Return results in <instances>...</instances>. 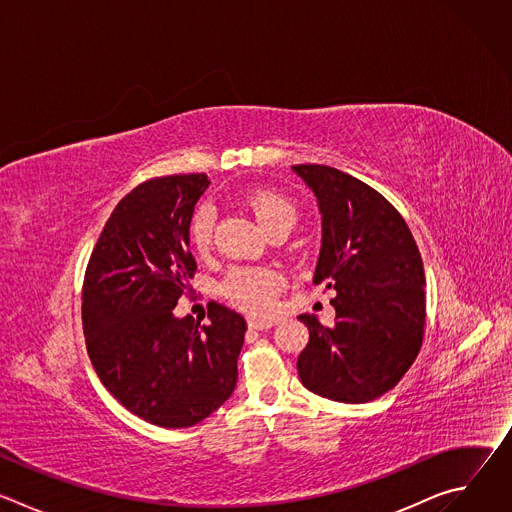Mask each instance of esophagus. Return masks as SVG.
<instances>
[{"label": "esophagus", "mask_w": 512, "mask_h": 512, "mask_svg": "<svg viewBox=\"0 0 512 512\" xmlns=\"http://www.w3.org/2000/svg\"><path fill=\"white\" fill-rule=\"evenodd\" d=\"M277 324V320H249L251 330H269Z\"/></svg>", "instance_id": "1"}]
</instances>
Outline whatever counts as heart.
Listing matches in <instances>:
<instances>
[{"label": "heart", "mask_w": 512, "mask_h": 512, "mask_svg": "<svg viewBox=\"0 0 512 512\" xmlns=\"http://www.w3.org/2000/svg\"><path fill=\"white\" fill-rule=\"evenodd\" d=\"M245 206L255 214L261 229L269 235L273 231L289 233L298 221V208L287 196L271 188H253L243 196ZM214 210L210 204H200L188 225L190 245L196 253H206L212 243ZM283 277L267 267H235L223 279V296L237 308L249 314H267L279 289Z\"/></svg>", "instance_id": "1"}]
</instances>
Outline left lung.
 Masks as SVG:
<instances>
[{
    "mask_svg": "<svg viewBox=\"0 0 512 512\" xmlns=\"http://www.w3.org/2000/svg\"><path fill=\"white\" fill-rule=\"evenodd\" d=\"M322 212L314 283L336 289L334 326L300 316L310 330L298 358L304 387L340 403L391 391L419 354L425 271L399 210L375 188L330 166L298 164Z\"/></svg>",
    "mask_w": 512,
    "mask_h": 512,
    "instance_id": "1",
    "label": "left lung"
}]
</instances>
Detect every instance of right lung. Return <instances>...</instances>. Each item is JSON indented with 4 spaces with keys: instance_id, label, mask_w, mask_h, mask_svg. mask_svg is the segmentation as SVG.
Returning <instances> with one entry per match:
<instances>
[{
    "instance_id": "add662e5",
    "label": "right lung",
    "mask_w": 512,
    "mask_h": 512,
    "mask_svg": "<svg viewBox=\"0 0 512 512\" xmlns=\"http://www.w3.org/2000/svg\"><path fill=\"white\" fill-rule=\"evenodd\" d=\"M206 174L150 178L125 194L93 247L83 281V330L93 369L133 415L166 429L190 427L237 385L247 324L208 302L210 324L178 320L196 261L188 249Z\"/></svg>"
}]
</instances>
